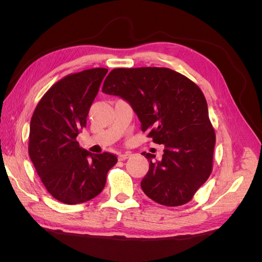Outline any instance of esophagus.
I'll list each match as a JSON object with an SVG mask.
<instances>
[{"label": "esophagus", "instance_id": "34e87169", "mask_svg": "<svg viewBox=\"0 0 262 262\" xmlns=\"http://www.w3.org/2000/svg\"><path fill=\"white\" fill-rule=\"evenodd\" d=\"M130 153H123V154H120V155H119V160H120V161H125L126 160V158H129L130 157Z\"/></svg>", "mask_w": 262, "mask_h": 262}]
</instances>
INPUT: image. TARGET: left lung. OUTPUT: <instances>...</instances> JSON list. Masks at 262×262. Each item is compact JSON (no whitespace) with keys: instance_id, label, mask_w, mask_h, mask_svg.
<instances>
[{"instance_id":"1","label":"left lung","mask_w":262,"mask_h":262,"mask_svg":"<svg viewBox=\"0 0 262 262\" xmlns=\"http://www.w3.org/2000/svg\"><path fill=\"white\" fill-rule=\"evenodd\" d=\"M102 93L125 99L138 115L142 132L164 144L162 161L142 153L149 169L141 188L153 201L178 207L192 199L213 169L215 131L200 87L168 68H118L108 74Z\"/></svg>"}]
</instances>
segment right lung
Returning a JSON list of instances; mask_svg holds the SVG:
<instances>
[{
  "mask_svg": "<svg viewBox=\"0 0 262 262\" xmlns=\"http://www.w3.org/2000/svg\"><path fill=\"white\" fill-rule=\"evenodd\" d=\"M107 72L95 68L62 77L46 92L31 117L30 160L48 192L66 204L98 195L118 161L108 152L93 154L76 141Z\"/></svg>",
  "mask_w": 262,
  "mask_h": 262,
  "instance_id": "add662e5",
  "label": "right lung"
}]
</instances>
